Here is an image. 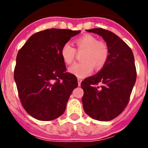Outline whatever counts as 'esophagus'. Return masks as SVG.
<instances>
[{"instance_id": "obj_1", "label": "esophagus", "mask_w": 148, "mask_h": 148, "mask_svg": "<svg viewBox=\"0 0 148 148\" xmlns=\"http://www.w3.org/2000/svg\"><path fill=\"white\" fill-rule=\"evenodd\" d=\"M78 79V84H79V86H80V85H81L82 82V79L81 78H78V79Z\"/></svg>"}]
</instances>
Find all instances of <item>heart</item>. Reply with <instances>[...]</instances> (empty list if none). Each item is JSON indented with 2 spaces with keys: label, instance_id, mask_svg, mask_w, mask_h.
Here are the masks:
<instances>
[{
  "label": "heart",
  "instance_id": "b5f03b06",
  "mask_svg": "<svg viewBox=\"0 0 148 148\" xmlns=\"http://www.w3.org/2000/svg\"><path fill=\"white\" fill-rule=\"evenodd\" d=\"M78 50H84L82 59V62L74 64L69 68V71L79 78L89 75L93 70L100 69L104 66L109 57L107 46L97 38L91 34H84L74 40ZM76 50L69 43H66L61 49V56L64 62L69 64L74 61Z\"/></svg>",
  "mask_w": 148,
  "mask_h": 148
}]
</instances>
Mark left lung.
Returning <instances> with one entry per match:
<instances>
[{
    "instance_id": "8db88e82",
    "label": "left lung",
    "mask_w": 148,
    "mask_h": 148,
    "mask_svg": "<svg viewBox=\"0 0 148 148\" xmlns=\"http://www.w3.org/2000/svg\"><path fill=\"white\" fill-rule=\"evenodd\" d=\"M102 36L109 57L102 69L81 83L83 108L95 120L110 121L123 112L129 102L137 77L130 48L114 33L103 28L86 30Z\"/></svg>"
}]
</instances>
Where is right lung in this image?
<instances>
[{
  "mask_svg": "<svg viewBox=\"0 0 148 148\" xmlns=\"http://www.w3.org/2000/svg\"><path fill=\"white\" fill-rule=\"evenodd\" d=\"M80 31L51 28L31 36L18 52L14 79L23 108L36 120H53L64 112L71 92L78 86L66 72L62 46Z\"/></svg>",
  "mask_w": 148,
  "mask_h": 148,
  "instance_id": "add662e5",
  "label": "right lung"
}]
</instances>
